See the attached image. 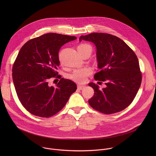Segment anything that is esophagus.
Here are the masks:
<instances>
[{
  "instance_id": "34e87169",
  "label": "esophagus",
  "mask_w": 156,
  "mask_h": 156,
  "mask_svg": "<svg viewBox=\"0 0 156 156\" xmlns=\"http://www.w3.org/2000/svg\"><path fill=\"white\" fill-rule=\"evenodd\" d=\"M86 86L85 85H80V84H79L78 85H77V88H78V89H83Z\"/></svg>"
}]
</instances>
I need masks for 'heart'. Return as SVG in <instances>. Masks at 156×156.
I'll use <instances>...</instances> for the list:
<instances>
[{
	"instance_id": "1",
	"label": "heart",
	"mask_w": 156,
	"mask_h": 156,
	"mask_svg": "<svg viewBox=\"0 0 156 156\" xmlns=\"http://www.w3.org/2000/svg\"><path fill=\"white\" fill-rule=\"evenodd\" d=\"M86 49H90L91 50V47L87 44H81L77 47L78 51H82ZM92 73V69L90 68H84L75 69L73 73L69 74L70 79L78 82H85L87 77Z\"/></svg>"
}]
</instances>
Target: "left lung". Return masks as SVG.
<instances>
[{
	"mask_svg": "<svg viewBox=\"0 0 156 156\" xmlns=\"http://www.w3.org/2000/svg\"><path fill=\"white\" fill-rule=\"evenodd\" d=\"M82 40L95 45L100 71L95 74L94 79L105 82L106 85L100 90L98 85L89 83L94 90L89 105L105 114L122 111L132 103L140 87L142 73L137 56L124 41L109 34L92 33L81 36Z\"/></svg>",
	"mask_w": 156,
	"mask_h": 156,
	"instance_id": "left-lung-1",
	"label": "left lung"
}]
</instances>
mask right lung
I'll use <instances>...</instances> for the list:
<instances>
[{
	"label": "right lung",
	"mask_w": 156,
	"mask_h": 156,
	"mask_svg": "<svg viewBox=\"0 0 156 156\" xmlns=\"http://www.w3.org/2000/svg\"><path fill=\"white\" fill-rule=\"evenodd\" d=\"M76 39L48 33L29 40L21 48L13 64L12 79L20 103L31 114L42 118L56 114L76 90V84L56 71L59 49ZM52 78L60 79L55 86L48 84Z\"/></svg>",
	"instance_id": "right-lung-1"
}]
</instances>
